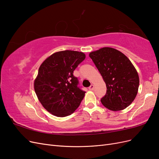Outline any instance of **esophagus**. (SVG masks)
Wrapping results in <instances>:
<instances>
[{"label": "esophagus", "mask_w": 159, "mask_h": 159, "mask_svg": "<svg viewBox=\"0 0 159 159\" xmlns=\"http://www.w3.org/2000/svg\"><path fill=\"white\" fill-rule=\"evenodd\" d=\"M89 90H93L94 89V85L93 84H91L89 87Z\"/></svg>", "instance_id": "obj_1"}]
</instances>
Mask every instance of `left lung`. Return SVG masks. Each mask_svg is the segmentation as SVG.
<instances>
[{
  "mask_svg": "<svg viewBox=\"0 0 159 159\" xmlns=\"http://www.w3.org/2000/svg\"><path fill=\"white\" fill-rule=\"evenodd\" d=\"M106 84L101 102L117 111L127 108L135 99L139 85L137 71L128 57L113 48L104 47L89 54Z\"/></svg>",
  "mask_w": 159,
  "mask_h": 159,
  "instance_id": "1",
  "label": "left lung"
}]
</instances>
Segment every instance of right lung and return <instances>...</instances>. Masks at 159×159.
Wrapping results in <instances>:
<instances>
[{"mask_svg": "<svg viewBox=\"0 0 159 159\" xmlns=\"http://www.w3.org/2000/svg\"><path fill=\"white\" fill-rule=\"evenodd\" d=\"M85 58L84 52L64 50L54 53L42 62L34 81L38 100L48 111L64 117L73 113L84 98L74 71Z\"/></svg>", "mask_w": 159, "mask_h": 159, "instance_id": "add662e5", "label": "right lung"}]
</instances>
